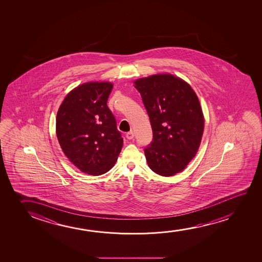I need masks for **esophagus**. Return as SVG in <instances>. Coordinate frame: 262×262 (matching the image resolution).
<instances>
[{"mask_svg":"<svg viewBox=\"0 0 262 262\" xmlns=\"http://www.w3.org/2000/svg\"><path fill=\"white\" fill-rule=\"evenodd\" d=\"M126 138H127L128 140H133V138H134V133H133V130H130L129 133H127V134H126Z\"/></svg>","mask_w":262,"mask_h":262,"instance_id":"1","label":"esophagus"}]
</instances>
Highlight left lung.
<instances>
[{"label":"left lung","mask_w":262,"mask_h":262,"mask_svg":"<svg viewBox=\"0 0 262 262\" xmlns=\"http://www.w3.org/2000/svg\"><path fill=\"white\" fill-rule=\"evenodd\" d=\"M150 119L153 140L144 149L147 165L159 176L183 171L197 154L204 132L201 103L190 84L170 73L133 81Z\"/></svg>","instance_id":"8db88e82"}]
</instances>
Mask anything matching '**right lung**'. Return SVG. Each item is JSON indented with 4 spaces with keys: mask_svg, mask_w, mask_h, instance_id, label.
I'll return each instance as SVG.
<instances>
[{
    "mask_svg": "<svg viewBox=\"0 0 262 262\" xmlns=\"http://www.w3.org/2000/svg\"><path fill=\"white\" fill-rule=\"evenodd\" d=\"M109 81L80 84L64 97L56 116V136L61 150L81 172L101 176L117 161L123 140L116 128L107 99Z\"/></svg>",
    "mask_w": 262,
    "mask_h": 262,
    "instance_id": "add662e5",
    "label": "right lung"
}]
</instances>
